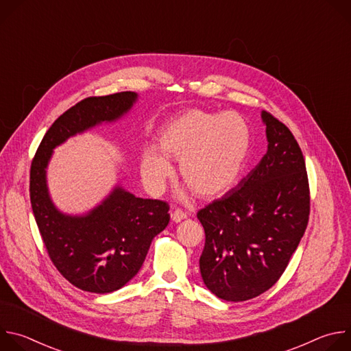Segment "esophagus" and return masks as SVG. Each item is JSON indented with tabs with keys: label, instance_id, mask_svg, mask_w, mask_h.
Wrapping results in <instances>:
<instances>
[{
	"label": "esophagus",
	"instance_id": "obj_1",
	"mask_svg": "<svg viewBox=\"0 0 351 351\" xmlns=\"http://www.w3.org/2000/svg\"><path fill=\"white\" fill-rule=\"evenodd\" d=\"M187 218V213L186 211H183V210H175L173 213H172V219H173V222H180V221H183V219H186Z\"/></svg>",
	"mask_w": 351,
	"mask_h": 351
}]
</instances>
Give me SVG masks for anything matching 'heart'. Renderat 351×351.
I'll return each mask as SVG.
<instances>
[{"label": "heart", "instance_id": "b5f03b06", "mask_svg": "<svg viewBox=\"0 0 351 351\" xmlns=\"http://www.w3.org/2000/svg\"><path fill=\"white\" fill-rule=\"evenodd\" d=\"M157 145L147 147L140 158L141 176L149 190L164 189L173 173L171 158L180 161V178L197 195L214 198L239 180L250 149V128L237 112L193 108L160 130Z\"/></svg>", "mask_w": 351, "mask_h": 351}]
</instances>
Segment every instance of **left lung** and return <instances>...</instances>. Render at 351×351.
I'll list each match as a JSON object with an SVG mask.
<instances>
[{
    "mask_svg": "<svg viewBox=\"0 0 351 351\" xmlns=\"http://www.w3.org/2000/svg\"><path fill=\"white\" fill-rule=\"evenodd\" d=\"M268 152L226 195L197 213L206 232L199 272L226 302H245L285 272L310 217L306 161L289 128L263 111Z\"/></svg>",
    "mask_w": 351,
    "mask_h": 351,
    "instance_id": "obj_1",
    "label": "left lung"
}]
</instances>
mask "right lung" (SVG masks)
Here are the masks:
<instances>
[{"mask_svg":"<svg viewBox=\"0 0 351 351\" xmlns=\"http://www.w3.org/2000/svg\"><path fill=\"white\" fill-rule=\"evenodd\" d=\"M136 98V93L122 91L82 99L47 130L32 161L30 203L48 257L66 280L84 291H115L138 272L153 239L169 223V206L118 186L87 215H65L48 195L45 168L57 145L121 118Z\"/></svg>","mask_w":351,"mask_h":351,"instance_id":"add662e5","label":"right lung"}]
</instances>
